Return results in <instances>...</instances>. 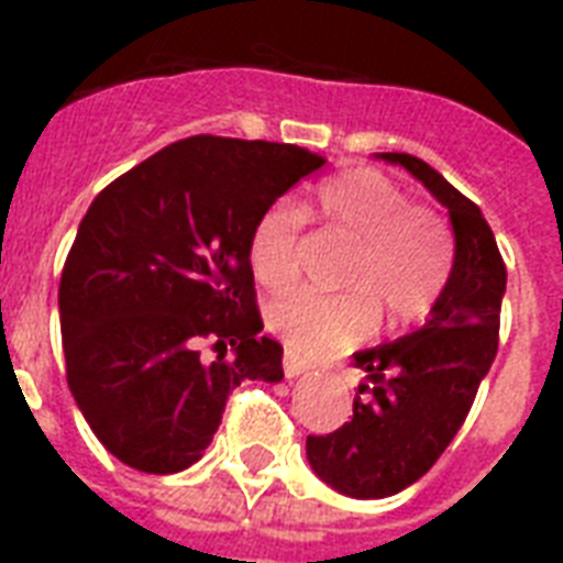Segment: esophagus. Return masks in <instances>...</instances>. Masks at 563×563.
Segmentation results:
<instances>
[{"mask_svg":"<svg viewBox=\"0 0 563 563\" xmlns=\"http://www.w3.org/2000/svg\"><path fill=\"white\" fill-rule=\"evenodd\" d=\"M283 371H286V376H300V374H307L309 365L303 360H298V356L286 353V356H283Z\"/></svg>","mask_w":563,"mask_h":563,"instance_id":"34e87169","label":"esophagus"}]
</instances>
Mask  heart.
I'll return each instance as SVG.
<instances>
[{
    "instance_id": "1",
    "label": "heart",
    "mask_w": 563,
    "mask_h": 563,
    "mask_svg": "<svg viewBox=\"0 0 563 563\" xmlns=\"http://www.w3.org/2000/svg\"><path fill=\"white\" fill-rule=\"evenodd\" d=\"M307 216L353 239L339 274L344 295L289 291L265 309V324L291 353L324 360L371 330L374 312L385 324H411L435 307L450 274V239L441 221L374 169L327 180ZM303 216L274 203L247 239V263L265 289H286L300 272Z\"/></svg>"
}]
</instances>
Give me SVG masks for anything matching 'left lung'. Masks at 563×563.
Here are the masks:
<instances>
[{"mask_svg": "<svg viewBox=\"0 0 563 563\" xmlns=\"http://www.w3.org/2000/svg\"><path fill=\"white\" fill-rule=\"evenodd\" d=\"M379 157L411 172L444 203L455 254L427 324L391 344L353 353V365L368 374L360 393L372 397L356 394L344 427L307 438L318 479L356 499L400 494L441 459L497 356L506 295V263L479 207L420 157Z\"/></svg>", "mask_w": 563, "mask_h": 563, "instance_id": "8db88e82", "label": "left lung"}]
</instances>
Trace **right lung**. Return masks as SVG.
<instances>
[{
  "label": "right lung",
  "mask_w": 563,
  "mask_h": 563,
  "mask_svg": "<svg viewBox=\"0 0 563 563\" xmlns=\"http://www.w3.org/2000/svg\"><path fill=\"white\" fill-rule=\"evenodd\" d=\"M324 163L298 145L198 134L96 195L57 303L69 391L119 462L187 471L236 385L280 383L283 347L260 335L247 239Z\"/></svg>",
  "instance_id": "add662e5"
}]
</instances>
